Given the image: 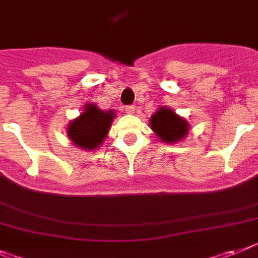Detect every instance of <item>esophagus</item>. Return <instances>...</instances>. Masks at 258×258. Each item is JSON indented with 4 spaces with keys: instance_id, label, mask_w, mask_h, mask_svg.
Masks as SVG:
<instances>
[{
    "instance_id": "1",
    "label": "esophagus",
    "mask_w": 258,
    "mask_h": 258,
    "mask_svg": "<svg viewBox=\"0 0 258 258\" xmlns=\"http://www.w3.org/2000/svg\"><path fill=\"white\" fill-rule=\"evenodd\" d=\"M125 112H127V114H134V112H135V110H136V107L134 105H130V106H125Z\"/></svg>"
}]
</instances>
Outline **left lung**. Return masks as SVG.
Wrapping results in <instances>:
<instances>
[{
	"instance_id": "1",
	"label": "left lung",
	"mask_w": 258,
	"mask_h": 258,
	"mask_svg": "<svg viewBox=\"0 0 258 258\" xmlns=\"http://www.w3.org/2000/svg\"><path fill=\"white\" fill-rule=\"evenodd\" d=\"M151 127L162 142L176 143L185 138L189 125L185 119L176 115L168 107H161L151 116Z\"/></svg>"
}]
</instances>
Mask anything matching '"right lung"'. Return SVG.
<instances>
[{
  "mask_svg": "<svg viewBox=\"0 0 258 258\" xmlns=\"http://www.w3.org/2000/svg\"><path fill=\"white\" fill-rule=\"evenodd\" d=\"M114 111H102L96 105H86L85 111L68 125V138L84 149H96L106 139Z\"/></svg>",
  "mask_w": 258,
  "mask_h": 258,
  "instance_id": "obj_1",
  "label": "right lung"
}]
</instances>
